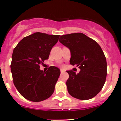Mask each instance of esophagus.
<instances>
[{
  "label": "esophagus",
  "mask_w": 121,
  "mask_h": 121,
  "mask_svg": "<svg viewBox=\"0 0 121 121\" xmlns=\"http://www.w3.org/2000/svg\"><path fill=\"white\" fill-rule=\"evenodd\" d=\"M60 71H61V73H64V70H63V69H60Z\"/></svg>",
  "instance_id": "34e87169"
}]
</instances>
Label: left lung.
Returning a JSON list of instances; mask_svg holds the SVG:
<instances>
[{
  "label": "left lung",
  "mask_w": 121,
  "mask_h": 121,
  "mask_svg": "<svg viewBox=\"0 0 121 121\" xmlns=\"http://www.w3.org/2000/svg\"><path fill=\"white\" fill-rule=\"evenodd\" d=\"M59 41L70 50V64L81 69L78 74L73 70L67 71L68 93L78 99L92 98L102 90L107 77V60L103 51L97 41L81 33L61 36Z\"/></svg>",
  "instance_id": "8db88e82"
}]
</instances>
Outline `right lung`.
Instances as JSON below:
<instances>
[{"label":"right lung","instance_id":"1","mask_svg":"<svg viewBox=\"0 0 121 121\" xmlns=\"http://www.w3.org/2000/svg\"><path fill=\"white\" fill-rule=\"evenodd\" d=\"M59 37L35 33L23 38L13 50L10 65L13 83L24 98L40 102L53 94L60 70L51 66L46 72L43 71L40 65L48 59Z\"/></svg>","mask_w":121,"mask_h":121}]
</instances>
